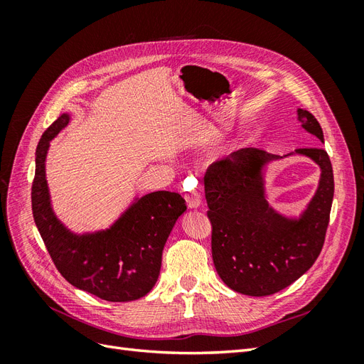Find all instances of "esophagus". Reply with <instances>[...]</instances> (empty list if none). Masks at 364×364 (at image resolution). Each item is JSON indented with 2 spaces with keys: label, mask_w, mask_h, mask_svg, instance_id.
I'll return each instance as SVG.
<instances>
[{
  "label": "esophagus",
  "mask_w": 364,
  "mask_h": 364,
  "mask_svg": "<svg viewBox=\"0 0 364 364\" xmlns=\"http://www.w3.org/2000/svg\"><path fill=\"white\" fill-rule=\"evenodd\" d=\"M185 199H186V205H188V208H191V209H196L202 205V197H200L199 191L186 193Z\"/></svg>",
  "instance_id": "esophagus-1"
}]
</instances>
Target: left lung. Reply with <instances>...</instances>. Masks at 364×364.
I'll return each mask as SVG.
<instances>
[{
  "instance_id": "left-lung-1",
  "label": "left lung",
  "mask_w": 364,
  "mask_h": 364,
  "mask_svg": "<svg viewBox=\"0 0 364 364\" xmlns=\"http://www.w3.org/2000/svg\"><path fill=\"white\" fill-rule=\"evenodd\" d=\"M304 130L323 144L318 121L297 109ZM321 168L318 186L299 217H287L269 205L264 168L281 156L259 149L234 151L205 174L208 218L213 225V261L218 277L237 293L269 296L289 287L310 269L325 241L334 197V176L321 147L297 149Z\"/></svg>"
}]
</instances>
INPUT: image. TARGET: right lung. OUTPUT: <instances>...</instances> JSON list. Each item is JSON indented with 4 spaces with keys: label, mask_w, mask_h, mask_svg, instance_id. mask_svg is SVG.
<instances>
[{
    "label": "right lung",
    "mask_w": 364,
    "mask_h": 364,
    "mask_svg": "<svg viewBox=\"0 0 364 364\" xmlns=\"http://www.w3.org/2000/svg\"><path fill=\"white\" fill-rule=\"evenodd\" d=\"M70 119L62 114L38 144L31 186L35 223L54 266L71 285L109 302L136 301L158 281L165 241L186 211L185 199L171 191L149 193L135 197L107 229L73 232L53 211L46 176L50 142Z\"/></svg>",
    "instance_id": "1"
}]
</instances>
